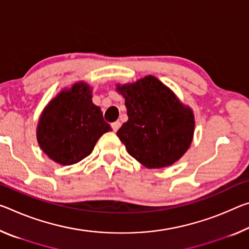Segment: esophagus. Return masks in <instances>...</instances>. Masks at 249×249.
I'll list each match as a JSON object with an SVG mask.
<instances>
[{"label": "esophagus", "instance_id": "obj_1", "mask_svg": "<svg viewBox=\"0 0 249 249\" xmlns=\"http://www.w3.org/2000/svg\"><path fill=\"white\" fill-rule=\"evenodd\" d=\"M120 127H121V122L116 121V122H114V123H112V128H113L114 132H117L118 128H120Z\"/></svg>", "mask_w": 249, "mask_h": 249}]
</instances>
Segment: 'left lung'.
I'll return each instance as SVG.
<instances>
[{
    "label": "left lung",
    "instance_id": "left-lung-1",
    "mask_svg": "<svg viewBox=\"0 0 249 249\" xmlns=\"http://www.w3.org/2000/svg\"><path fill=\"white\" fill-rule=\"evenodd\" d=\"M125 98L127 122L116 135L127 153L147 168L171 166L187 152L195 131L192 108L152 75L116 84Z\"/></svg>",
    "mask_w": 249,
    "mask_h": 249
}]
</instances>
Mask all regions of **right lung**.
Segmentation results:
<instances>
[{
	"instance_id": "right-lung-1",
	"label": "right lung",
	"mask_w": 249,
	"mask_h": 249,
	"mask_svg": "<svg viewBox=\"0 0 249 249\" xmlns=\"http://www.w3.org/2000/svg\"><path fill=\"white\" fill-rule=\"evenodd\" d=\"M93 89L80 81L62 89L49 102L38 118L39 147L60 165H73L89 156L110 126L100 106L92 102Z\"/></svg>"
}]
</instances>
